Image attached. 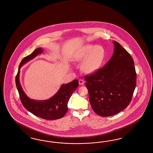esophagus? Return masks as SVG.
I'll return each mask as SVG.
<instances>
[{
	"label": "esophagus",
	"mask_w": 153,
	"mask_h": 153,
	"mask_svg": "<svg viewBox=\"0 0 153 153\" xmlns=\"http://www.w3.org/2000/svg\"><path fill=\"white\" fill-rule=\"evenodd\" d=\"M84 82H85V81L83 79H80L79 81V85H83L84 84Z\"/></svg>",
	"instance_id": "1"
}]
</instances>
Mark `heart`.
Returning a JSON list of instances; mask_svg holds the SVG:
<instances>
[{
	"label": "heart",
	"instance_id": "obj_1",
	"mask_svg": "<svg viewBox=\"0 0 153 153\" xmlns=\"http://www.w3.org/2000/svg\"><path fill=\"white\" fill-rule=\"evenodd\" d=\"M105 51L102 46L88 44L76 55L75 60L83 62L82 70L86 74H92L97 71L104 61Z\"/></svg>",
	"mask_w": 153,
	"mask_h": 153
}]
</instances>
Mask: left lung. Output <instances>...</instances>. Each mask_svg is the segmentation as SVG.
<instances>
[{"instance_id":"8db88e82","label":"left lung","mask_w":153,"mask_h":153,"mask_svg":"<svg viewBox=\"0 0 153 153\" xmlns=\"http://www.w3.org/2000/svg\"><path fill=\"white\" fill-rule=\"evenodd\" d=\"M113 56L103 68L85 77L93 110L102 117L124 110L132 98L137 75L133 58L122 46L113 42Z\"/></svg>"}]
</instances>
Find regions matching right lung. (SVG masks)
Wrapping results in <instances>:
<instances>
[{
	"instance_id": "right-lung-1",
	"label": "right lung",
	"mask_w": 153,
	"mask_h": 153,
	"mask_svg": "<svg viewBox=\"0 0 153 153\" xmlns=\"http://www.w3.org/2000/svg\"><path fill=\"white\" fill-rule=\"evenodd\" d=\"M43 52V48H38L22 60L19 67L18 72L16 76V85L21 102L27 110L44 120H55L63 117L67 112L68 101L78 87L79 81L74 79L69 83L61 85L57 92L48 100L39 101L29 98L23 91L20 83V69L25 63Z\"/></svg>"
}]
</instances>
